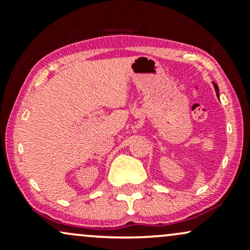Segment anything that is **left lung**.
Listing matches in <instances>:
<instances>
[{
  "mask_svg": "<svg viewBox=\"0 0 250 250\" xmlns=\"http://www.w3.org/2000/svg\"><path fill=\"white\" fill-rule=\"evenodd\" d=\"M214 86H215V91H216V95L219 96V87H218V85L216 84H214Z\"/></svg>",
  "mask_w": 250,
  "mask_h": 250,
  "instance_id": "8db88e82",
  "label": "left lung"
}]
</instances>
